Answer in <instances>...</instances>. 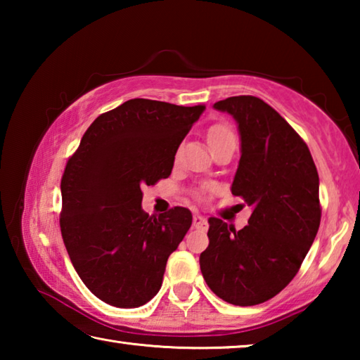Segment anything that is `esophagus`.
<instances>
[{"instance_id":"esophagus-1","label":"esophagus","mask_w":360,"mask_h":360,"mask_svg":"<svg viewBox=\"0 0 360 360\" xmlns=\"http://www.w3.org/2000/svg\"><path fill=\"white\" fill-rule=\"evenodd\" d=\"M192 224H193L195 229H200V230L208 229V221H206V219L203 216H200V214H195L193 216V222Z\"/></svg>"}]
</instances>
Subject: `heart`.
Masks as SVG:
<instances>
[{
    "mask_svg": "<svg viewBox=\"0 0 360 360\" xmlns=\"http://www.w3.org/2000/svg\"><path fill=\"white\" fill-rule=\"evenodd\" d=\"M233 131H231L229 127L225 125H214L211 127V130L208 133V139H210V144H216V143H221L225 141V139L229 138H233Z\"/></svg>",
    "mask_w": 360,
    "mask_h": 360,
    "instance_id": "1",
    "label": "heart"
}]
</instances>
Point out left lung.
Instances as JSON below:
<instances>
[{
	"label": "left lung",
	"instance_id": "1",
	"mask_svg": "<svg viewBox=\"0 0 360 360\" xmlns=\"http://www.w3.org/2000/svg\"><path fill=\"white\" fill-rule=\"evenodd\" d=\"M212 108L238 125L241 157L231 193L252 212L238 231L210 219L200 268L217 297L251 307L279 294L311 248L321 222L319 176L308 146L265 101L241 95Z\"/></svg>",
	"mask_w": 360,
	"mask_h": 360
}]
</instances>
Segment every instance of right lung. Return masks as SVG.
<instances>
[{
    "label": "right lung",
    "instance_id": "obj_1",
    "mask_svg": "<svg viewBox=\"0 0 360 360\" xmlns=\"http://www.w3.org/2000/svg\"><path fill=\"white\" fill-rule=\"evenodd\" d=\"M205 106L135 98L94 120L62 178L63 243L79 278L108 304L138 308L157 295L192 212L143 211V186L168 178Z\"/></svg>",
    "mask_w": 360,
    "mask_h": 360
}]
</instances>
